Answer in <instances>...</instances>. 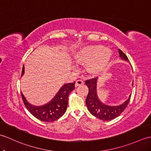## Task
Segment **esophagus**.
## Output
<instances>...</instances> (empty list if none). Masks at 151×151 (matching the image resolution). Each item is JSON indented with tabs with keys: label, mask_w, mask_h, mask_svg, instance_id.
I'll return each instance as SVG.
<instances>
[{
	"label": "esophagus",
	"mask_w": 151,
	"mask_h": 151,
	"mask_svg": "<svg viewBox=\"0 0 151 151\" xmlns=\"http://www.w3.org/2000/svg\"><path fill=\"white\" fill-rule=\"evenodd\" d=\"M83 81H82V80H76V82L75 83V87L82 86V85H83Z\"/></svg>",
	"instance_id": "obj_1"
}]
</instances>
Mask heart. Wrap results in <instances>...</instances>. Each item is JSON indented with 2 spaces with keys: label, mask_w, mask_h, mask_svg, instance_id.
Listing matches in <instances>:
<instances>
[{
  "label": "heart",
  "mask_w": 151,
  "mask_h": 151,
  "mask_svg": "<svg viewBox=\"0 0 151 151\" xmlns=\"http://www.w3.org/2000/svg\"><path fill=\"white\" fill-rule=\"evenodd\" d=\"M111 57V52L101 45L84 47L73 56L77 64L87 66V71L94 76L100 75L106 69Z\"/></svg>",
  "instance_id": "obj_1"
}]
</instances>
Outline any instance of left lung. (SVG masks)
Wrapping results in <instances>:
<instances>
[{
    "instance_id": "obj_1",
    "label": "left lung",
    "mask_w": 151,
    "mask_h": 151,
    "mask_svg": "<svg viewBox=\"0 0 151 151\" xmlns=\"http://www.w3.org/2000/svg\"><path fill=\"white\" fill-rule=\"evenodd\" d=\"M120 57L124 60L128 61L127 56L120 50H118ZM97 82L98 78L87 80L86 81V85L88 87L89 93L86 100V104L87 109L94 116L104 121H109L118 117L125 109L127 107L131 99V94L129 99L124 104L120 106H111L104 104L100 100L97 95ZM133 85V83H132Z\"/></svg>"
}]
</instances>
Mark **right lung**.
Masks as SVG:
<instances>
[{"label":"right lung","instance_id":"add662e5","mask_svg":"<svg viewBox=\"0 0 151 151\" xmlns=\"http://www.w3.org/2000/svg\"><path fill=\"white\" fill-rule=\"evenodd\" d=\"M24 74V65H23L21 76ZM75 82L64 84L50 102L40 106L29 104L22 92L21 95L27 110L35 117L42 122H52L58 120L65 113L68 107L69 94L75 89Z\"/></svg>","mask_w":151,"mask_h":151}]
</instances>
